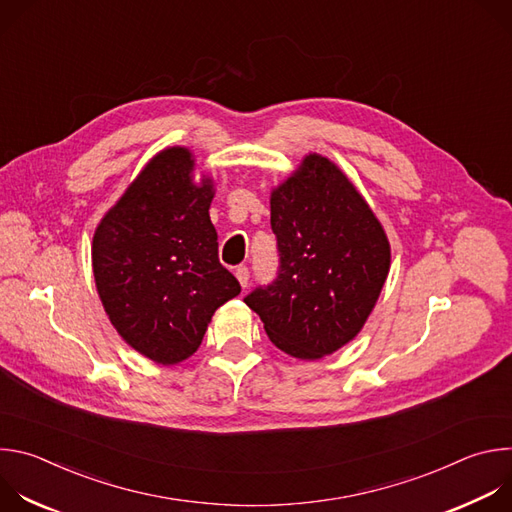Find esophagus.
<instances>
[{"label":"esophagus","mask_w":512,"mask_h":512,"mask_svg":"<svg viewBox=\"0 0 512 512\" xmlns=\"http://www.w3.org/2000/svg\"><path fill=\"white\" fill-rule=\"evenodd\" d=\"M235 275H237V279H239L241 287H247V283H249V277H251V271H249V267H247V265H239V267L235 269Z\"/></svg>","instance_id":"34e87169"}]
</instances>
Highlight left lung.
Returning <instances> with one entry per match:
<instances>
[{
  "label": "left lung",
  "mask_w": 512,
  "mask_h": 512,
  "mask_svg": "<svg viewBox=\"0 0 512 512\" xmlns=\"http://www.w3.org/2000/svg\"><path fill=\"white\" fill-rule=\"evenodd\" d=\"M279 271L245 304L289 356L318 360L371 316L391 265L379 218L342 170L310 154L271 192Z\"/></svg>",
  "instance_id": "1"
}]
</instances>
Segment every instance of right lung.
Segmentation results:
<instances>
[{
    "label": "right lung",
    "instance_id": "obj_1",
    "mask_svg": "<svg viewBox=\"0 0 512 512\" xmlns=\"http://www.w3.org/2000/svg\"><path fill=\"white\" fill-rule=\"evenodd\" d=\"M192 170L186 148L154 156L93 237L95 283L111 324L158 364L192 356L216 308L241 294L218 261L212 180L194 184Z\"/></svg>",
    "mask_w": 512,
    "mask_h": 512
}]
</instances>
